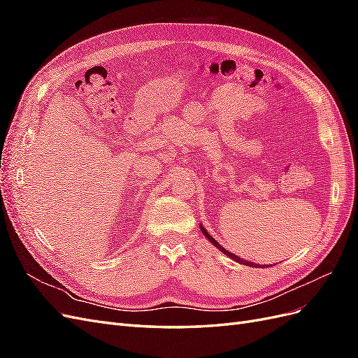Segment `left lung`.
Returning a JSON list of instances; mask_svg holds the SVG:
<instances>
[{"label":"left lung","instance_id":"8db88e82","mask_svg":"<svg viewBox=\"0 0 358 358\" xmlns=\"http://www.w3.org/2000/svg\"><path fill=\"white\" fill-rule=\"evenodd\" d=\"M200 230H201V233L206 236V239H209V242L213 243V246L218 248L220 251H221L222 254H225L227 257H230L231 259H234L236 263H241V264H243V266H251V267H266V266L268 267V264H263V266H262V264H255V263H252V262H246V259H243V258H241V257H237L236 254H233V252H230V251H227V249H225L224 246H221L218 242H216V241L213 239V237L208 233V230H206L201 224H200Z\"/></svg>","mask_w":358,"mask_h":358}]
</instances>
